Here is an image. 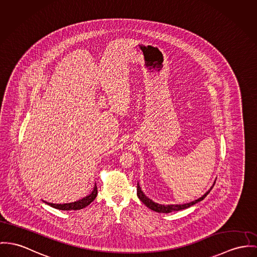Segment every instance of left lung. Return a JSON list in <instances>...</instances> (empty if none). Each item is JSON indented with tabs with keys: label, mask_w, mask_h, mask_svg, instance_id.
I'll list each match as a JSON object with an SVG mask.
<instances>
[{
	"label": "left lung",
	"mask_w": 257,
	"mask_h": 257,
	"mask_svg": "<svg viewBox=\"0 0 257 257\" xmlns=\"http://www.w3.org/2000/svg\"><path fill=\"white\" fill-rule=\"evenodd\" d=\"M215 184V183H214ZM214 186V185H213ZM213 186L210 188L209 191H207L201 198H198L192 202H189V203H185V204H170V205H162V204H158L157 202H154L152 199H150L149 198H147L144 193L142 192L141 188L139 187V184L137 185V196L138 198L141 199V201L146 205L148 206L150 209L156 211V212H159V213H169V212H172V211H179V210H182V209H185V208H188L196 203H198V201H201L203 198H205L209 193L210 191L212 190Z\"/></svg>",
	"instance_id": "left-lung-1"
}]
</instances>
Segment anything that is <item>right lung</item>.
Here are the masks:
<instances>
[{
	"mask_svg": "<svg viewBox=\"0 0 257 257\" xmlns=\"http://www.w3.org/2000/svg\"><path fill=\"white\" fill-rule=\"evenodd\" d=\"M98 195V188L97 185H95L93 192L87 196L86 198H82L78 201L75 202H71V203H64V204H55V203H50L45 201L47 204H49L50 206L57 208V209H60V210H79L84 207H86L87 205H89Z\"/></svg>",
	"mask_w": 257,
	"mask_h": 257,
	"instance_id": "obj_1",
	"label": "right lung"
}]
</instances>
